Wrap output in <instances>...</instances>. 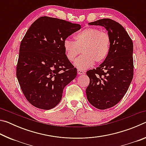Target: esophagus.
Segmentation results:
<instances>
[{
    "label": "esophagus",
    "mask_w": 146,
    "mask_h": 146,
    "mask_svg": "<svg viewBox=\"0 0 146 146\" xmlns=\"http://www.w3.org/2000/svg\"><path fill=\"white\" fill-rule=\"evenodd\" d=\"M77 73L78 75H84V74L85 73L84 71L81 70H77Z\"/></svg>",
    "instance_id": "obj_1"
}]
</instances>
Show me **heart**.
<instances>
[{
	"instance_id": "obj_1",
	"label": "heart",
	"mask_w": 146,
	"mask_h": 146,
	"mask_svg": "<svg viewBox=\"0 0 146 146\" xmlns=\"http://www.w3.org/2000/svg\"><path fill=\"white\" fill-rule=\"evenodd\" d=\"M75 42L66 38L63 48L67 58L74 61L82 51L83 55L74 63L75 67L84 70L93 64H100L107 57L110 50L111 38L110 34L98 28H89L76 33Z\"/></svg>"
}]
</instances>
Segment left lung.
<instances>
[{
	"mask_svg": "<svg viewBox=\"0 0 146 146\" xmlns=\"http://www.w3.org/2000/svg\"><path fill=\"white\" fill-rule=\"evenodd\" d=\"M89 24L104 26L111 38L104 61L86 72L90 80L86 90L89 102L96 108L106 110L120 102L131 82L133 44L123 26L113 20L100 19Z\"/></svg>",
	"mask_w": 146,
	"mask_h": 146,
	"instance_id": "8db88e82",
	"label": "left lung"
}]
</instances>
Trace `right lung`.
<instances>
[{
    "label": "right lung",
    "instance_id": "add662e5",
    "mask_svg": "<svg viewBox=\"0 0 146 146\" xmlns=\"http://www.w3.org/2000/svg\"><path fill=\"white\" fill-rule=\"evenodd\" d=\"M81 28L80 24L41 17L29 27L21 41L16 75L27 100L48 110L60 102L64 88L77 70L66 57L65 39Z\"/></svg>",
    "mask_w": 146,
    "mask_h": 146
}]
</instances>
